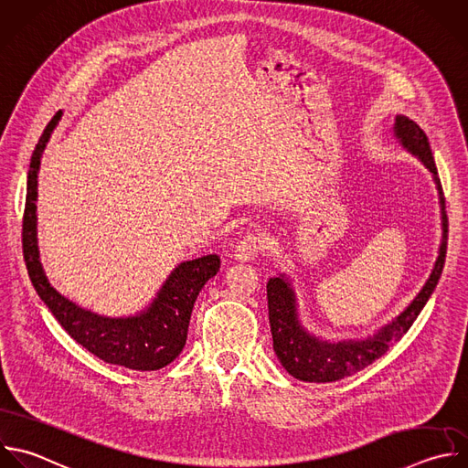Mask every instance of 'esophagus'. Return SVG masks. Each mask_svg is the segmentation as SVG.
Here are the masks:
<instances>
[{
  "label": "esophagus",
  "mask_w": 468,
  "mask_h": 468,
  "mask_svg": "<svg viewBox=\"0 0 468 468\" xmlns=\"http://www.w3.org/2000/svg\"><path fill=\"white\" fill-rule=\"evenodd\" d=\"M261 247H263V241H261L260 236L247 234V236H243L241 239L236 241L234 258L238 261H252L258 256V252L261 250Z\"/></svg>",
  "instance_id": "obj_1"
}]
</instances>
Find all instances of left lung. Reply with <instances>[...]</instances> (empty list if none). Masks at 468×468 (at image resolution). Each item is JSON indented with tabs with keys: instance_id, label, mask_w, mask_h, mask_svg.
Here are the masks:
<instances>
[{
	"instance_id": "1",
	"label": "left lung",
	"mask_w": 468,
	"mask_h": 468,
	"mask_svg": "<svg viewBox=\"0 0 468 468\" xmlns=\"http://www.w3.org/2000/svg\"><path fill=\"white\" fill-rule=\"evenodd\" d=\"M395 139L406 148L411 155H415L430 172L439 194L441 207V245L439 256L435 260L433 271L420 292L413 298V302L389 324L377 329L373 335L362 340H322L311 335L298 318L296 309V294L291 287V282L285 274L271 278L267 282V302H269V324L272 333V347L282 362V366L298 380L305 382H335L344 377H349L377 358H380L389 346L399 342L406 331L411 327L428 298L431 296L444 265L446 256V239H448V218L444 212V196L441 188V181L437 177V168L431 157L430 143L426 133L408 117L397 115L393 126Z\"/></svg>"
}]
</instances>
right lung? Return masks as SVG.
<instances>
[{
  "instance_id": "obj_1",
  "label": "right lung",
  "mask_w": 468,
  "mask_h": 468,
  "mask_svg": "<svg viewBox=\"0 0 468 468\" xmlns=\"http://www.w3.org/2000/svg\"><path fill=\"white\" fill-rule=\"evenodd\" d=\"M62 119L58 112L46 126L31 157L27 176V197L24 212V258L29 278L60 325L108 364L124 366L139 371H154L174 362L186 344L190 314L196 298L203 285L218 274L219 256L208 254L179 263L163 283L154 302L133 316H102L82 309L69 298L62 296L48 280L38 250L37 238V197H38V170L42 154L53 130Z\"/></svg>"
}]
</instances>
